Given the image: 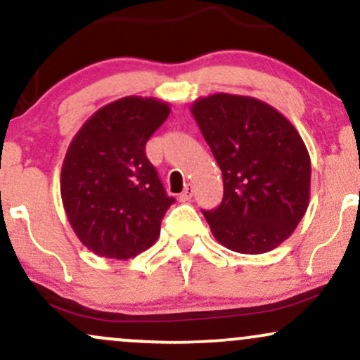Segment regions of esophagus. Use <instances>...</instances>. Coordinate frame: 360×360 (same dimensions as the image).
I'll use <instances>...</instances> for the list:
<instances>
[{
  "label": "esophagus",
  "instance_id": "esophagus-1",
  "mask_svg": "<svg viewBox=\"0 0 360 360\" xmlns=\"http://www.w3.org/2000/svg\"><path fill=\"white\" fill-rule=\"evenodd\" d=\"M193 194H194V188L191 184H188L184 188V191L179 194V201H183V203H186V201H189L193 198Z\"/></svg>",
  "mask_w": 360,
  "mask_h": 360
}]
</instances>
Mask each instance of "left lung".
I'll use <instances>...</instances> for the list:
<instances>
[{
	"label": "left lung",
	"instance_id": "8db88e82",
	"mask_svg": "<svg viewBox=\"0 0 360 360\" xmlns=\"http://www.w3.org/2000/svg\"><path fill=\"white\" fill-rule=\"evenodd\" d=\"M191 113L221 169L223 200L203 212L213 237L264 254L295 232L309 203L311 160L292 123L267 103L217 93Z\"/></svg>",
	"mask_w": 360,
	"mask_h": 360
}]
</instances>
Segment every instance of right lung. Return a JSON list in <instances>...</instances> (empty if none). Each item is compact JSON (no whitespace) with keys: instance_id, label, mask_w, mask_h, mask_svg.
I'll list each match as a JSON object with an SVG mask.
<instances>
[{"instance_id":"1","label":"right lung","mask_w":360,"mask_h":360,"mask_svg":"<svg viewBox=\"0 0 360 360\" xmlns=\"http://www.w3.org/2000/svg\"><path fill=\"white\" fill-rule=\"evenodd\" d=\"M171 113L155 98L127 96L103 106L74 135L60 172V196L81 243L127 260L159 238L167 196L146 143Z\"/></svg>"}]
</instances>
